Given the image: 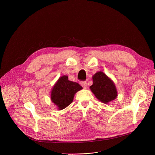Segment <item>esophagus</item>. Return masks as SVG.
Here are the masks:
<instances>
[{
  "instance_id": "obj_1",
  "label": "esophagus",
  "mask_w": 155,
  "mask_h": 155,
  "mask_svg": "<svg viewBox=\"0 0 155 155\" xmlns=\"http://www.w3.org/2000/svg\"><path fill=\"white\" fill-rule=\"evenodd\" d=\"M81 85H82V86L84 87V88H85V89L87 88V82H81Z\"/></svg>"
}]
</instances>
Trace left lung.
Returning <instances> with one entry per match:
<instances>
[{"instance_id": "obj_1", "label": "left lung", "mask_w": 155, "mask_h": 155, "mask_svg": "<svg viewBox=\"0 0 155 155\" xmlns=\"http://www.w3.org/2000/svg\"><path fill=\"white\" fill-rule=\"evenodd\" d=\"M93 84L90 87L96 98L104 104H109L117 97L115 84L105 73L97 71L92 77Z\"/></svg>"}]
</instances>
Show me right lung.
<instances>
[{"mask_svg":"<svg viewBox=\"0 0 155 155\" xmlns=\"http://www.w3.org/2000/svg\"><path fill=\"white\" fill-rule=\"evenodd\" d=\"M83 88L78 83L68 80L63 75L58 78L51 91V101L58 110L66 108L73 102L75 94Z\"/></svg>","mask_w":155,"mask_h":155,"instance_id":"1","label":"right lung"}]
</instances>
